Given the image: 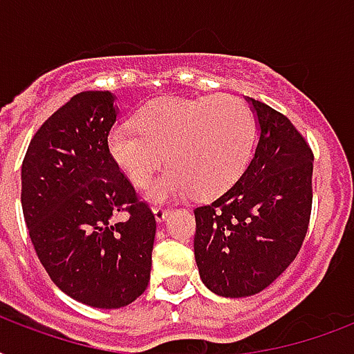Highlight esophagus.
Masks as SVG:
<instances>
[{"mask_svg":"<svg viewBox=\"0 0 354 354\" xmlns=\"http://www.w3.org/2000/svg\"><path fill=\"white\" fill-rule=\"evenodd\" d=\"M169 211L171 209H167V207H163V205H154V207H152V213H154L156 221L158 222L165 221L167 215H169Z\"/></svg>","mask_w":354,"mask_h":354,"instance_id":"obj_1","label":"esophagus"}]
</instances>
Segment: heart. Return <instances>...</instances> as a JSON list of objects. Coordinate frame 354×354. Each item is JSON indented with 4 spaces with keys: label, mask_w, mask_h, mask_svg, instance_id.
Returning <instances> with one entry per match:
<instances>
[{
    "label": "heart",
    "mask_w": 354,
    "mask_h": 354,
    "mask_svg": "<svg viewBox=\"0 0 354 354\" xmlns=\"http://www.w3.org/2000/svg\"><path fill=\"white\" fill-rule=\"evenodd\" d=\"M253 141L250 104L222 93L150 102L139 110L138 127L115 124L108 132L106 147L136 187H145L167 160L171 169L150 187L152 200L187 193L213 198L241 176Z\"/></svg>",
    "instance_id": "heart-1"
}]
</instances>
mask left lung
Masks as SVG:
<instances>
[{"label": "left lung", "mask_w": 354, "mask_h": 354, "mask_svg": "<svg viewBox=\"0 0 354 354\" xmlns=\"http://www.w3.org/2000/svg\"><path fill=\"white\" fill-rule=\"evenodd\" d=\"M248 101L259 122L255 154L226 193L194 209L200 277L224 297L272 285L301 250L313 209V150L286 115Z\"/></svg>", "instance_id": "8db88e82"}]
</instances>
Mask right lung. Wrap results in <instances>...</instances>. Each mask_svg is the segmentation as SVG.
<instances>
[{
	"instance_id": "right-lung-1",
	"label": "right lung",
	"mask_w": 354,
	"mask_h": 354,
	"mask_svg": "<svg viewBox=\"0 0 354 354\" xmlns=\"http://www.w3.org/2000/svg\"><path fill=\"white\" fill-rule=\"evenodd\" d=\"M110 91H82L47 119L21 163V209L51 281L95 308L136 301L150 281L156 218L108 152ZM127 212L119 223L115 216Z\"/></svg>"
}]
</instances>
